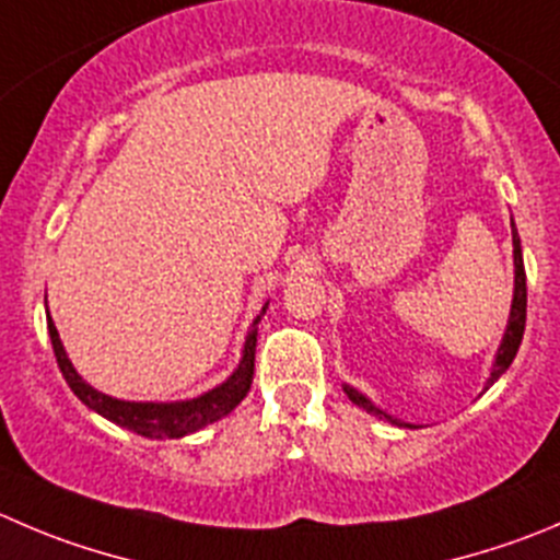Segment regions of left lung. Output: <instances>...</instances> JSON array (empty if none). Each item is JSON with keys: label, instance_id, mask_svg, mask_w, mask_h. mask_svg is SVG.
<instances>
[{"label": "left lung", "instance_id": "left-lung-1", "mask_svg": "<svg viewBox=\"0 0 560 560\" xmlns=\"http://www.w3.org/2000/svg\"><path fill=\"white\" fill-rule=\"evenodd\" d=\"M511 242H514V300H511V316H509V324H505V335H503V340H500V349H498V357H494L492 374H489L487 387H483V390H489V387H492L494 382H498L500 376H503L505 371H509V365L514 363L516 349H520V343H523V332H525V311H528V285H525L523 247H520V236H516L514 220H511ZM343 390H346V396H349V401L357 404V407H363L365 412L380 415V418L390 420V423L409 429V423H404V420H396V418H393V415H387V412H382V409H376L374 404H371L369 398L363 396V393L354 390V387L343 385Z\"/></svg>", "mask_w": 560, "mask_h": 560}]
</instances>
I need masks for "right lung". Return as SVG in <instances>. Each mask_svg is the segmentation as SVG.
<instances>
[{
    "mask_svg": "<svg viewBox=\"0 0 560 560\" xmlns=\"http://www.w3.org/2000/svg\"><path fill=\"white\" fill-rule=\"evenodd\" d=\"M269 302L264 305L260 316L266 313ZM260 316L253 322V329H249L247 340H244L242 360H238V369L228 376L222 385H217L214 390L203 393V396L189 398V401H120V398H112L106 393H98L95 387H90L82 376L77 374V369L68 360L66 349H62L60 332H57L51 316L46 318L49 322V335L51 346H55L57 365H60L62 376H66L68 387L77 393L79 401L84 407H90L93 412L104 415L112 423L124 425V429L135 431L140 436H151V440H178V436L191 434V431H200L203 425L214 423V420L225 418L228 412L242 404V398L249 393V385H253L255 374V343H258V322Z\"/></svg>",
    "mask_w": 560,
    "mask_h": 560,
    "instance_id": "right-lung-1",
    "label": "right lung"
}]
</instances>
